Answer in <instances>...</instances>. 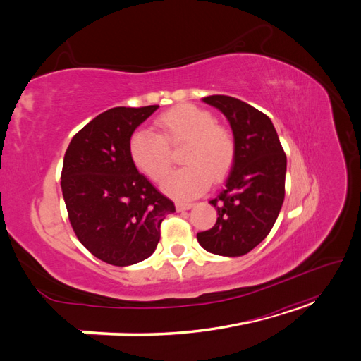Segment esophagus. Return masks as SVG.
<instances>
[{
	"label": "esophagus",
	"instance_id": "34e87169",
	"mask_svg": "<svg viewBox=\"0 0 361 361\" xmlns=\"http://www.w3.org/2000/svg\"><path fill=\"white\" fill-rule=\"evenodd\" d=\"M194 204L192 203H188V202H176V209L178 211H188L191 209Z\"/></svg>",
	"mask_w": 361,
	"mask_h": 361
}]
</instances>
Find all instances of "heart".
<instances>
[{"label":"heart","instance_id":"obj_1","mask_svg":"<svg viewBox=\"0 0 361 361\" xmlns=\"http://www.w3.org/2000/svg\"><path fill=\"white\" fill-rule=\"evenodd\" d=\"M157 134L140 129L129 138L134 166L149 179L159 182L171 167L170 147L183 145L180 159L187 164L164 180L162 188L174 199H194L221 179L235 159V137L215 122L212 113L192 104H180L155 120Z\"/></svg>","mask_w":361,"mask_h":361}]
</instances>
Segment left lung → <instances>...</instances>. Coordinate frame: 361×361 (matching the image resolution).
I'll return each instance as SVG.
<instances>
[{
    "instance_id": "left-lung-1",
    "label": "left lung",
    "mask_w": 361,
    "mask_h": 361,
    "mask_svg": "<svg viewBox=\"0 0 361 361\" xmlns=\"http://www.w3.org/2000/svg\"><path fill=\"white\" fill-rule=\"evenodd\" d=\"M228 120L235 137V159L224 188L209 203L216 223L197 233L209 253L247 255L271 232L285 200L286 154L271 118L232 96L203 97Z\"/></svg>"
}]
</instances>
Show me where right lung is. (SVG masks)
<instances>
[{"mask_svg":"<svg viewBox=\"0 0 361 361\" xmlns=\"http://www.w3.org/2000/svg\"><path fill=\"white\" fill-rule=\"evenodd\" d=\"M159 105L116 106L78 130L64 154L61 191L69 221L93 256L116 267L154 253L174 203L138 173L129 138Z\"/></svg>","mask_w":361,"mask_h":361,"instance_id":"obj_1","label":"right lung"}]
</instances>
